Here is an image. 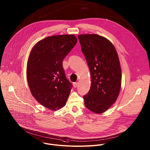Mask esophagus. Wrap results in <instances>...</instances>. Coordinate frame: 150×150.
<instances>
[{
    "label": "esophagus",
    "mask_w": 150,
    "mask_h": 150,
    "mask_svg": "<svg viewBox=\"0 0 150 150\" xmlns=\"http://www.w3.org/2000/svg\"><path fill=\"white\" fill-rule=\"evenodd\" d=\"M73 85H74V88H76L78 86V82H74Z\"/></svg>",
    "instance_id": "esophagus-1"
}]
</instances>
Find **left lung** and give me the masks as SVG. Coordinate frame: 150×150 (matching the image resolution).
Here are the masks:
<instances>
[{"label": "left lung", "instance_id": "1", "mask_svg": "<svg viewBox=\"0 0 150 150\" xmlns=\"http://www.w3.org/2000/svg\"><path fill=\"white\" fill-rule=\"evenodd\" d=\"M81 50L91 76L88 93L83 96L87 109L101 113L116 102L121 87L122 71L117 51L112 42L98 34L78 35Z\"/></svg>", "mask_w": 150, "mask_h": 150}]
</instances>
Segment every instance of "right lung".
I'll use <instances>...</instances> for the list:
<instances>
[{
	"mask_svg": "<svg viewBox=\"0 0 150 150\" xmlns=\"http://www.w3.org/2000/svg\"><path fill=\"white\" fill-rule=\"evenodd\" d=\"M77 42L74 35L48 37L33 48L27 66V78L34 98L55 110L66 104L72 88L62 67L64 58Z\"/></svg>",
	"mask_w": 150,
	"mask_h": 150,
	"instance_id": "obj_1",
	"label": "right lung"
}]
</instances>
